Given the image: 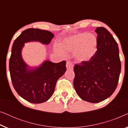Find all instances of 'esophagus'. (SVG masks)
Listing matches in <instances>:
<instances>
[{
    "label": "esophagus",
    "instance_id": "obj_1",
    "mask_svg": "<svg viewBox=\"0 0 128 128\" xmlns=\"http://www.w3.org/2000/svg\"><path fill=\"white\" fill-rule=\"evenodd\" d=\"M66 68L68 70H72L73 69V64L72 62L68 61L66 62Z\"/></svg>",
    "mask_w": 128,
    "mask_h": 128
}]
</instances>
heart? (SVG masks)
Masks as SVG:
<instances>
[{
    "label": "heart",
    "instance_id": "b5f03b06",
    "mask_svg": "<svg viewBox=\"0 0 128 128\" xmlns=\"http://www.w3.org/2000/svg\"><path fill=\"white\" fill-rule=\"evenodd\" d=\"M97 38L92 34L78 33L64 38L60 45H56L55 50L60 55L65 56L64 50L73 52V56L78 63L90 60L97 52Z\"/></svg>",
    "mask_w": 128,
    "mask_h": 128
}]
</instances>
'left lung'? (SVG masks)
Masks as SVG:
<instances>
[{"label":"left lung","mask_w":128,"mask_h":128,"mask_svg":"<svg viewBox=\"0 0 128 128\" xmlns=\"http://www.w3.org/2000/svg\"><path fill=\"white\" fill-rule=\"evenodd\" d=\"M97 52L90 60L76 64L73 86L78 96L97 103L110 97L118 85L121 69L118 44L104 27H97Z\"/></svg>","instance_id":"1"}]
</instances>
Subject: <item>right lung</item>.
Listing matches in <instances>:
<instances>
[{
	"instance_id": "right-lung-1",
	"label": "right lung",
	"mask_w": 128,
	"mask_h": 128,
	"mask_svg": "<svg viewBox=\"0 0 128 128\" xmlns=\"http://www.w3.org/2000/svg\"><path fill=\"white\" fill-rule=\"evenodd\" d=\"M54 34L50 31L28 28L14 41L9 60V70L14 88L22 98L34 104L45 102L51 97L58 80L66 70V61H44L40 66L31 68L22 58L24 44L38 41L48 45Z\"/></svg>"
}]
</instances>
